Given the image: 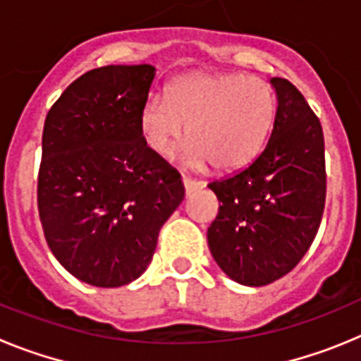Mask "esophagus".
<instances>
[{
  "mask_svg": "<svg viewBox=\"0 0 361 361\" xmlns=\"http://www.w3.org/2000/svg\"><path fill=\"white\" fill-rule=\"evenodd\" d=\"M183 184H184V190H186V193L202 190L204 188L202 180H193V178H190V177H183Z\"/></svg>",
  "mask_w": 361,
  "mask_h": 361,
  "instance_id": "34e87169",
  "label": "esophagus"
}]
</instances>
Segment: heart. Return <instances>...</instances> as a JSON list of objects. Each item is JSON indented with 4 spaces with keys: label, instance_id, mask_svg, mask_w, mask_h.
<instances>
[{
    "label": "heart",
    "instance_id": "heart-1",
    "mask_svg": "<svg viewBox=\"0 0 361 361\" xmlns=\"http://www.w3.org/2000/svg\"><path fill=\"white\" fill-rule=\"evenodd\" d=\"M276 117V95L244 73H191L175 79L164 99L152 95L139 114L146 146L159 157L175 152L188 130L184 162L216 171L250 164L262 152Z\"/></svg>",
    "mask_w": 361,
    "mask_h": 361
}]
</instances>
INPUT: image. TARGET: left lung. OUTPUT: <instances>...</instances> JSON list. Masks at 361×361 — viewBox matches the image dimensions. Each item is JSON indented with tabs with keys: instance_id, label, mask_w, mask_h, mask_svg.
<instances>
[{
	"instance_id": "1",
	"label": "left lung",
	"mask_w": 361,
	"mask_h": 361,
	"mask_svg": "<svg viewBox=\"0 0 361 361\" xmlns=\"http://www.w3.org/2000/svg\"><path fill=\"white\" fill-rule=\"evenodd\" d=\"M276 117L253 162L208 184L219 215L208 228L215 262L235 282L260 288L288 275L312 244L325 204L324 132L304 95L271 78Z\"/></svg>"
}]
</instances>
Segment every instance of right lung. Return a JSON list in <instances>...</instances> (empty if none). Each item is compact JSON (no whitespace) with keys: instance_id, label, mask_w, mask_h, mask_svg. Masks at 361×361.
Segmentation results:
<instances>
[{"instance_id":"add662e5","label":"right lung","mask_w":361,"mask_h":361,"mask_svg":"<svg viewBox=\"0 0 361 361\" xmlns=\"http://www.w3.org/2000/svg\"><path fill=\"white\" fill-rule=\"evenodd\" d=\"M155 72L152 65L90 70L44 121L37 178L44 238L70 275L95 288L139 279L184 199L180 175L139 128Z\"/></svg>"}]
</instances>
